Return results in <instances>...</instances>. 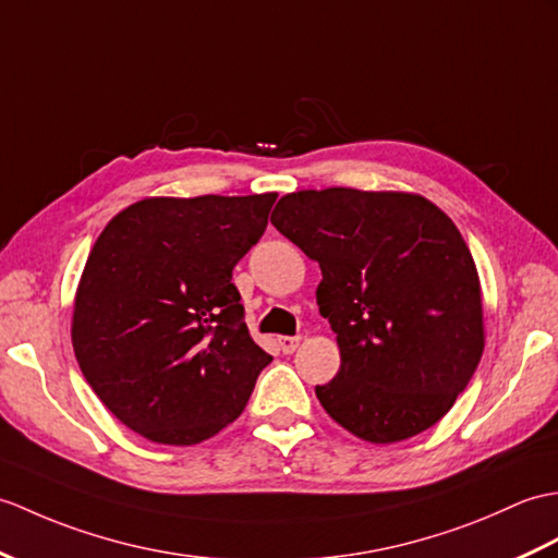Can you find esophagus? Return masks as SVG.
Listing matches in <instances>:
<instances>
[{
  "instance_id": "34e87169",
  "label": "esophagus",
  "mask_w": 558,
  "mask_h": 558,
  "mask_svg": "<svg viewBox=\"0 0 558 558\" xmlns=\"http://www.w3.org/2000/svg\"><path fill=\"white\" fill-rule=\"evenodd\" d=\"M300 335H294V338H290V335H284V338H278V344L282 349V354H292L296 347H300Z\"/></svg>"
}]
</instances>
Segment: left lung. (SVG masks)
<instances>
[{
    "label": "left lung",
    "instance_id": "obj_1",
    "mask_svg": "<svg viewBox=\"0 0 558 558\" xmlns=\"http://www.w3.org/2000/svg\"><path fill=\"white\" fill-rule=\"evenodd\" d=\"M270 223L320 266L342 359L316 385L330 418L375 445L435 425L485 347L481 280L451 218L418 194L328 187L284 194Z\"/></svg>",
    "mask_w": 558,
    "mask_h": 558
}]
</instances>
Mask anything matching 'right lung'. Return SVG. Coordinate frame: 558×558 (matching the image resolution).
Segmentation results:
<instances>
[{"mask_svg":"<svg viewBox=\"0 0 558 558\" xmlns=\"http://www.w3.org/2000/svg\"><path fill=\"white\" fill-rule=\"evenodd\" d=\"M278 194L142 199L101 230L73 308V352L116 418L159 445L235 421L270 364L244 326L232 268Z\"/></svg>","mask_w":558,"mask_h":558,"instance_id":"1","label":"right lung"}]
</instances>
